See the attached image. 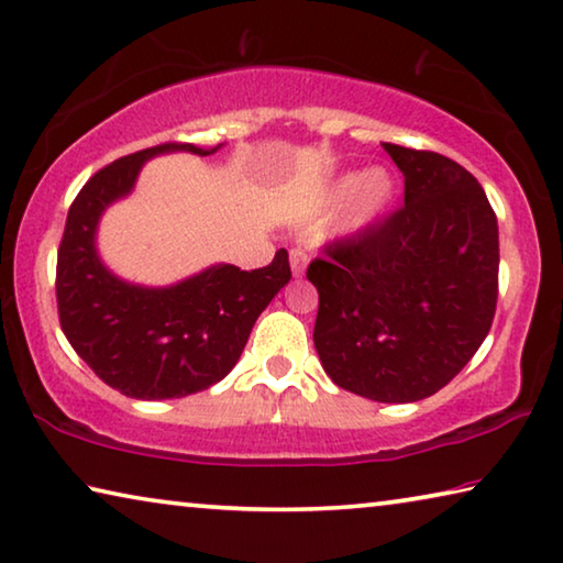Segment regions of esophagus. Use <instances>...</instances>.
<instances>
[{
  "label": "esophagus",
  "instance_id": "esophagus-1",
  "mask_svg": "<svg viewBox=\"0 0 563 563\" xmlns=\"http://www.w3.org/2000/svg\"><path fill=\"white\" fill-rule=\"evenodd\" d=\"M308 261H310V257H308L306 250H300V247L290 250V271H292V275H296V278H302V275H306Z\"/></svg>",
  "mask_w": 563,
  "mask_h": 563
}]
</instances>
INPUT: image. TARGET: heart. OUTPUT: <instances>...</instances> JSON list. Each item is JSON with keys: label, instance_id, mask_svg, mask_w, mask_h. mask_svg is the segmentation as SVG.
Masks as SVG:
<instances>
[{"label": "heart", "instance_id": "b5f03b06", "mask_svg": "<svg viewBox=\"0 0 563 563\" xmlns=\"http://www.w3.org/2000/svg\"><path fill=\"white\" fill-rule=\"evenodd\" d=\"M394 198V175L383 167H371L365 173H345L330 183L320 200V212H333L345 205L341 230L343 233H361L388 210Z\"/></svg>", "mask_w": 563, "mask_h": 563}]
</instances>
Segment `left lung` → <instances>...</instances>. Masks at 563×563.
<instances>
[{
    "label": "left lung",
    "instance_id": "1",
    "mask_svg": "<svg viewBox=\"0 0 563 563\" xmlns=\"http://www.w3.org/2000/svg\"><path fill=\"white\" fill-rule=\"evenodd\" d=\"M406 177L404 208L308 265L313 343L335 386L378 404L441 390L488 335L498 298V225L466 167L383 142Z\"/></svg>",
    "mask_w": 563,
    "mask_h": 563
}]
</instances>
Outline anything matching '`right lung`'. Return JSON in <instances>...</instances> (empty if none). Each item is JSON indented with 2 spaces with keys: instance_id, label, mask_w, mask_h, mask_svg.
Segmentation results:
<instances>
[{
  "instance_id": "right-lung-1",
  "label": "right lung",
  "mask_w": 563,
  "mask_h": 563,
  "mask_svg": "<svg viewBox=\"0 0 563 563\" xmlns=\"http://www.w3.org/2000/svg\"><path fill=\"white\" fill-rule=\"evenodd\" d=\"M190 142L140 150L92 175L67 212L57 253V310L69 345L107 386L140 400L185 398L233 371L257 316L290 280L288 253L240 271L218 263L167 288L128 283L97 253V225L128 198L155 155H212Z\"/></svg>"
}]
</instances>
